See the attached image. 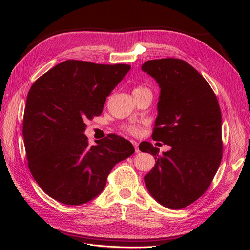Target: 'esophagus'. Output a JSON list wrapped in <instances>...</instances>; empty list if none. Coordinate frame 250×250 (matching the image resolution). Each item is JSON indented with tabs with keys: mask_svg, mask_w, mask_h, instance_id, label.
<instances>
[{
	"mask_svg": "<svg viewBox=\"0 0 250 250\" xmlns=\"http://www.w3.org/2000/svg\"><path fill=\"white\" fill-rule=\"evenodd\" d=\"M132 144H133L134 147H135V151L139 152V144L136 141H132Z\"/></svg>",
	"mask_w": 250,
	"mask_h": 250,
	"instance_id": "1",
	"label": "esophagus"
}]
</instances>
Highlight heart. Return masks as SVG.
<instances>
[{
    "instance_id": "1",
    "label": "heart",
    "mask_w": 250,
    "mask_h": 250,
    "mask_svg": "<svg viewBox=\"0 0 250 250\" xmlns=\"http://www.w3.org/2000/svg\"><path fill=\"white\" fill-rule=\"evenodd\" d=\"M143 91H150V90L147 89V88H144V87H138V88H136L134 90V92H143ZM127 130H128V132L132 133V134L137 135L140 132V127L137 126V125H130V126L127 127Z\"/></svg>"
}]
</instances>
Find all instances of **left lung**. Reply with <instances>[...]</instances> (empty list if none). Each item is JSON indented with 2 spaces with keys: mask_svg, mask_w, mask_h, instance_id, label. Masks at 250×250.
Returning a JSON list of instances; mask_svg holds the SVG:
<instances>
[{
  "mask_svg": "<svg viewBox=\"0 0 250 250\" xmlns=\"http://www.w3.org/2000/svg\"><path fill=\"white\" fill-rule=\"evenodd\" d=\"M142 71L160 88L152 138L171 147L160 156L151 143L140 144V151L155 158L144 180L156 202L179 209L203 195L221 163L220 106L205 78L185 61L152 60L142 65Z\"/></svg>",
  "mask_w": 250,
  "mask_h": 250,
  "instance_id": "left-lung-1",
  "label": "left lung"
}]
</instances>
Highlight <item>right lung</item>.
<instances>
[{"instance_id":"obj_1","label":"right lung","mask_w":250,"mask_h":250,"mask_svg":"<svg viewBox=\"0 0 250 250\" xmlns=\"http://www.w3.org/2000/svg\"><path fill=\"white\" fill-rule=\"evenodd\" d=\"M128 64L65 61L37 79L23 120L24 146L33 178L62 204L83 205L106 186L115 164L135 152L132 143L109 135L89 146L85 122L98 116Z\"/></svg>"}]
</instances>
